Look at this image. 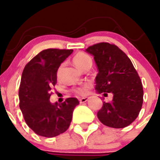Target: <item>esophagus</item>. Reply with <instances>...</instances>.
I'll list each match as a JSON object with an SVG mask.
<instances>
[{
    "instance_id": "34e87169",
    "label": "esophagus",
    "mask_w": 160,
    "mask_h": 160,
    "mask_svg": "<svg viewBox=\"0 0 160 160\" xmlns=\"http://www.w3.org/2000/svg\"><path fill=\"white\" fill-rule=\"evenodd\" d=\"M88 100H89V98H88V97H84V98H80V103H84V102H87Z\"/></svg>"
}]
</instances>
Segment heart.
Wrapping results in <instances>:
<instances>
[{"mask_svg": "<svg viewBox=\"0 0 160 160\" xmlns=\"http://www.w3.org/2000/svg\"><path fill=\"white\" fill-rule=\"evenodd\" d=\"M73 62L76 67L78 68H80V70H82V71H84L86 67H92V64H93L92 58H90V56H89L88 54L84 52L76 53L73 58ZM62 66H61L59 69H58V76H59L60 71L62 70ZM89 88H90V86H89V84H84V85H82V86L76 87V88L73 89H72V92L74 93H76V95L84 96L88 93Z\"/></svg>", "mask_w": 160, "mask_h": 160, "instance_id": "b5f03b06", "label": "heart"}]
</instances>
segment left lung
<instances>
[{
	"instance_id": "obj_1",
	"label": "left lung",
	"mask_w": 160,
	"mask_h": 160,
	"mask_svg": "<svg viewBox=\"0 0 160 160\" xmlns=\"http://www.w3.org/2000/svg\"><path fill=\"white\" fill-rule=\"evenodd\" d=\"M86 51L93 56L98 73L95 89L112 93L111 102H103L97 113L103 125L124 128L138 117L143 103V86L137 71L123 51L115 44L98 42Z\"/></svg>"
}]
</instances>
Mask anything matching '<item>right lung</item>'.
Here are the masks:
<instances>
[{
	"mask_svg": "<svg viewBox=\"0 0 160 160\" xmlns=\"http://www.w3.org/2000/svg\"><path fill=\"white\" fill-rule=\"evenodd\" d=\"M72 52V49L42 50L26 64L22 73L19 108L27 125L41 136L54 137L66 132L74 109L80 103L76 98H68L62 103L49 100L60 65Z\"/></svg>",
	"mask_w": 160,
	"mask_h": 160,
	"instance_id": "1",
	"label": "right lung"
}]
</instances>
